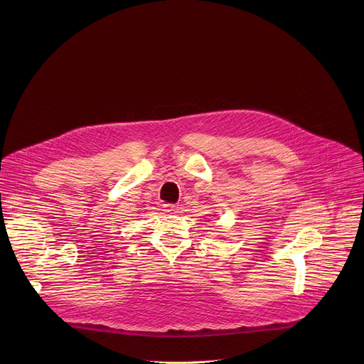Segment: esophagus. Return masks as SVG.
Segmentation results:
<instances>
[{
    "label": "esophagus",
    "instance_id": "obj_1",
    "mask_svg": "<svg viewBox=\"0 0 364 364\" xmlns=\"http://www.w3.org/2000/svg\"><path fill=\"white\" fill-rule=\"evenodd\" d=\"M164 210H165L166 213H175V211L178 210V206H176V205H172V203H166V205H164Z\"/></svg>",
    "mask_w": 364,
    "mask_h": 364
}]
</instances>
